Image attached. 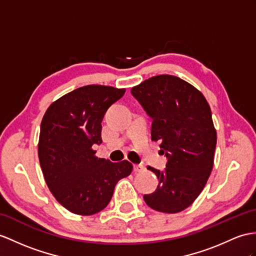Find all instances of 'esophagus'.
I'll return each mask as SVG.
<instances>
[{
    "instance_id": "obj_1",
    "label": "esophagus",
    "mask_w": 256,
    "mask_h": 256,
    "mask_svg": "<svg viewBox=\"0 0 256 256\" xmlns=\"http://www.w3.org/2000/svg\"><path fill=\"white\" fill-rule=\"evenodd\" d=\"M144 166L143 165H134V172H144Z\"/></svg>"
}]
</instances>
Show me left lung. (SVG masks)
<instances>
[{
    "mask_svg": "<svg viewBox=\"0 0 256 256\" xmlns=\"http://www.w3.org/2000/svg\"><path fill=\"white\" fill-rule=\"evenodd\" d=\"M132 93L153 120L152 140L168 158L163 170L150 167L158 186L143 198L155 210L179 213L196 201L213 170L217 136L210 108L201 91L172 74L148 78Z\"/></svg>",
    "mask_w": 256,
    "mask_h": 256,
    "instance_id": "obj_1",
    "label": "left lung"
}]
</instances>
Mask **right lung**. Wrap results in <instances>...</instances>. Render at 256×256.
<instances>
[{
  "instance_id": "add662e5",
  "label": "right lung",
  "mask_w": 256,
  "mask_h": 256,
  "mask_svg": "<svg viewBox=\"0 0 256 256\" xmlns=\"http://www.w3.org/2000/svg\"><path fill=\"white\" fill-rule=\"evenodd\" d=\"M126 89L89 84L54 101L42 118L38 154L50 191L74 214L89 216L108 206L116 184L132 164L98 158L93 144L102 142L105 112Z\"/></svg>"
}]
</instances>
